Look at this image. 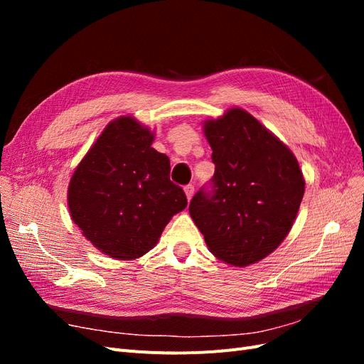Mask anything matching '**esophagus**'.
<instances>
[{"mask_svg":"<svg viewBox=\"0 0 364 364\" xmlns=\"http://www.w3.org/2000/svg\"><path fill=\"white\" fill-rule=\"evenodd\" d=\"M183 191H185V194H186V199L191 200L193 196H194V186H193V185H186L185 188H183Z\"/></svg>","mask_w":364,"mask_h":364,"instance_id":"34e87169","label":"esophagus"}]
</instances>
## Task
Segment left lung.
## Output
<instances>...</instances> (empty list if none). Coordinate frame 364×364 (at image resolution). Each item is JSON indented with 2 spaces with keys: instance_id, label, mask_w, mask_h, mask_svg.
<instances>
[{
  "instance_id": "8db88e82",
  "label": "left lung",
  "mask_w": 364,
  "mask_h": 364,
  "mask_svg": "<svg viewBox=\"0 0 364 364\" xmlns=\"http://www.w3.org/2000/svg\"><path fill=\"white\" fill-rule=\"evenodd\" d=\"M213 149V191H197L190 215L215 258L246 267L289 235L305 191L293 151L241 107L203 123Z\"/></svg>"
}]
</instances>
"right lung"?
I'll return each instance as SVG.
<instances>
[{
    "instance_id": "add662e5",
    "label": "right lung",
    "mask_w": 364,
    "mask_h": 364,
    "mask_svg": "<svg viewBox=\"0 0 364 364\" xmlns=\"http://www.w3.org/2000/svg\"><path fill=\"white\" fill-rule=\"evenodd\" d=\"M153 139L155 134L134 117H118L70 181L73 222L111 258L146 255L171 217L186 208L183 190L170 181V159L151 147Z\"/></svg>"
}]
</instances>
